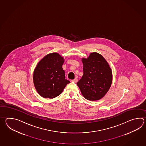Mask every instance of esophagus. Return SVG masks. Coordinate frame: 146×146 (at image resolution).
<instances>
[{
  "mask_svg": "<svg viewBox=\"0 0 146 146\" xmlns=\"http://www.w3.org/2000/svg\"><path fill=\"white\" fill-rule=\"evenodd\" d=\"M72 82H74V83H77L78 81V79L77 78H75L74 79H73V80H72Z\"/></svg>",
  "mask_w": 146,
  "mask_h": 146,
  "instance_id": "esophagus-1",
  "label": "esophagus"
}]
</instances>
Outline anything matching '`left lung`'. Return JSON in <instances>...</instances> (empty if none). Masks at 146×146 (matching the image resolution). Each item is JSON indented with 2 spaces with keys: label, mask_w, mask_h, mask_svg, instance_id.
Listing matches in <instances>:
<instances>
[{
  "label": "left lung",
  "mask_w": 146,
  "mask_h": 146,
  "mask_svg": "<svg viewBox=\"0 0 146 146\" xmlns=\"http://www.w3.org/2000/svg\"><path fill=\"white\" fill-rule=\"evenodd\" d=\"M82 61L84 74L77 84L86 99H101L111 86L112 70L106 59L99 53H91L87 59L82 58Z\"/></svg>",
  "instance_id": "1"
}]
</instances>
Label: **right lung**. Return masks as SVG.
Segmentation results:
<instances>
[{
  "instance_id": "obj_1",
  "label": "right lung",
  "mask_w": 146,
  "mask_h": 146,
  "mask_svg": "<svg viewBox=\"0 0 146 146\" xmlns=\"http://www.w3.org/2000/svg\"><path fill=\"white\" fill-rule=\"evenodd\" d=\"M64 58L58 53L49 54L38 63L33 73L34 86L44 98L58 96L70 81L66 79Z\"/></svg>"
}]
</instances>
